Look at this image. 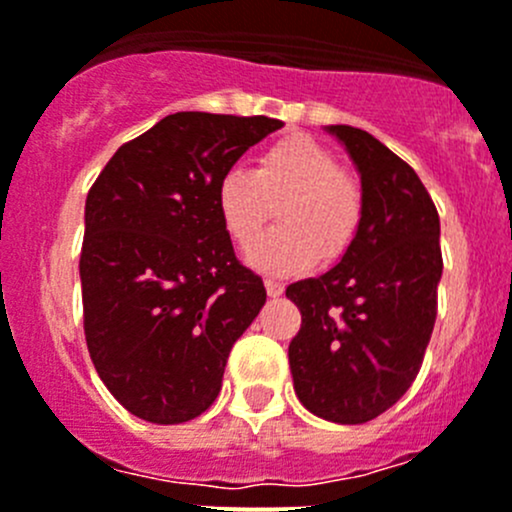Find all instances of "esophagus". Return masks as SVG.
Here are the masks:
<instances>
[{
    "label": "esophagus",
    "instance_id": "esophagus-1",
    "mask_svg": "<svg viewBox=\"0 0 512 512\" xmlns=\"http://www.w3.org/2000/svg\"><path fill=\"white\" fill-rule=\"evenodd\" d=\"M265 287H267V295L270 297H280L282 292H285V285H282L280 280H275V277H267Z\"/></svg>",
    "mask_w": 512,
    "mask_h": 512
}]
</instances>
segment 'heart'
Segmentation results:
<instances>
[{"instance_id": "obj_1", "label": "heart", "mask_w": 512, "mask_h": 512, "mask_svg": "<svg viewBox=\"0 0 512 512\" xmlns=\"http://www.w3.org/2000/svg\"><path fill=\"white\" fill-rule=\"evenodd\" d=\"M282 230L257 242L250 262L267 272H295L317 255L335 260L360 230L365 197L360 182L340 170L337 157L305 135H292L267 147L257 170L232 167L217 185V207L227 232L250 247L279 205Z\"/></svg>"}]
</instances>
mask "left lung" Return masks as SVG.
<instances>
[{"mask_svg": "<svg viewBox=\"0 0 512 512\" xmlns=\"http://www.w3.org/2000/svg\"><path fill=\"white\" fill-rule=\"evenodd\" d=\"M360 172L365 212L342 260L285 295L295 393L312 415L360 425L393 408L423 365L443 275L440 217L408 162L365 130L330 124Z\"/></svg>", "mask_w": 512, "mask_h": 512, "instance_id": "8db88e82", "label": "left lung"}]
</instances>
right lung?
Listing matches in <instances>:
<instances>
[{"instance_id":"right-lung-1","label":"right lung","mask_w":512,"mask_h":512,"mask_svg":"<svg viewBox=\"0 0 512 512\" xmlns=\"http://www.w3.org/2000/svg\"><path fill=\"white\" fill-rule=\"evenodd\" d=\"M280 119L177 112L119 147L84 205V337L109 393L177 425L220 395L227 357L267 300L217 207L237 160Z\"/></svg>"}]
</instances>
